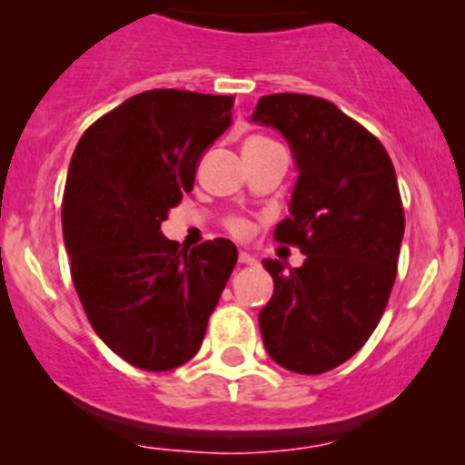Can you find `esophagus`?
Instances as JSON below:
<instances>
[{"mask_svg":"<svg viewBox=\"0 0 465 465\" xmlns=\"http://www.w3.org/2000/svg\"><path fill=\"white\" fill-rule=\"evenodd\" d=\"M238 262H241V265H256L259 261H256L250 252H241V254H238Z\"/></svg>","mask_w":465,"mask_h":465,"instance_id":"34e87169","label":"esophagus"}]
</instances>
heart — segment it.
I'll return each mask as SVG.
<instances>
[{
    "mask_svg": "<svg viewBox=\"0 0 465 465\" xmlns=\"http://www.w3.org/2000/svg\"><path fill=\"white\" fill-rule=\"evenodd\" d=\"M265 142H270V139L252 137V139H247L245 143H265ZM223 224H224V229H227V232L236 238L250 236V232H252V224L247 223L245 218H241V215H229V218H224Z\"/></svg>",
    "mask_w": 465,
    "mask_h": 465,
    "instance_id": "obj_1",
    "label": "heart"
}]
</instances>
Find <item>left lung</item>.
Listing matches in <instances>:
<instances>
[{
	"label": "left lung",
	"mask_w": 465,
	"mask_h": 465,
	"mask_svg": "<svg viewBox=\"0 0 465 465\" xmlns=\"http://www.w3.org/2000/svg\"><path fill=\"white\" fill-rule=\"evenodd\" d=\"M252 119L281 130L299 180L274 241L306 254L285 270L262 261L274 294L262 344L294 373H326L358 353L387 308L405 233L396 171L384 145L326 98L270 94Z\"/></svg>",
	"instance_id": "left-lung-1"
}]
</instances>
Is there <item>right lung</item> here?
Instances as JSON below:
<instances>
[{"mask_svg": "<svg viewBox=\"0 0 465 465\" xmlns=\"http://www.w3.org/2000/svg\"><path fill=\"white\" fill-rule=\"evenodd\" d=\"M232 107L233 96L150 89L94 121L74 150L63 198L74 288L96 335L143 371L198 353L238 261L227 238L186 252L159 232Z\"/></svg>", "mask_w": 465, "mask_h": 465, "instance_id": "1", "label": "right lung"}]
</instances>
